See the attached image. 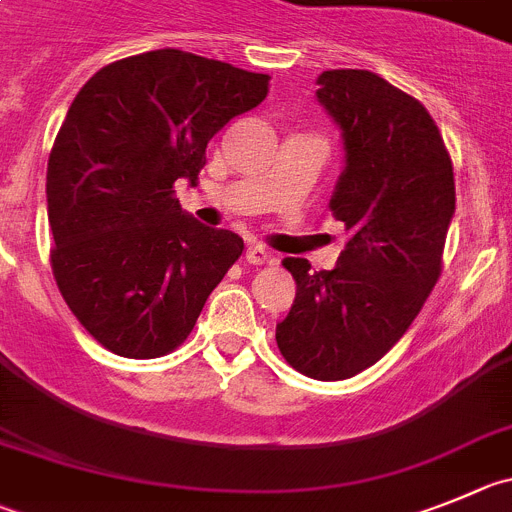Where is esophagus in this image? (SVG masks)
Here are the masks:
<instances>
[{"label": "esophagus", "mask_w": 512, "mask_h": 512, "mask_svg": "<svg viewBox=\"0 0 512 512\" xmlns=\"http://www.w3.org/2000/svg\"><path fill=\"white\" fill-rule=\"evenodd\" d=\"M245 257H247V262H250V265H265V262L270 260V252H267L262 245H257V242H252V245L247 247Z\"/></svg>", "instance_id": "34e87169"}]
</instances>
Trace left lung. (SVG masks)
Returning a JSON list of instances; mask_svg holds the SVG:
<instances>
[{
    "instance_id": "obj_1",
    "label": "left lung",
    "mask_w": 512,
    "mask_h": 512,
    "mask_svg": "<svg viewBox=\"0 0 512 512\" xmlns=\"http://www.w3.org/2000/svg\"><path fill=\"white\" fill-rule=\"evenodd\" d=\"M318 85L346 143L331 209L348 242L333 270L285 257L298 293L275 341L303 376L341 381L391 351L437 285L455 171L417 98L369 70H326Z\"/></svg>"
}]
</instances>
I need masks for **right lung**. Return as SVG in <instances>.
<instances>
[{
    "instance_id": "1",
    "label": "right lung",
    "mask_w": 512,
    "mask_h": 512,
    "mask_svg": "<svg viewBox=\"0 0 512 512\" xmlns=\"http://www.w3.org/2000/svg\"><path fill=\"white\" fill-rule=\"evenodd\" d=\"M270 75L181 50L100 68L80 88L47 161L52 275L80 326L126 358L186 341L245 242L181 212L207 143L267 95Z\"/></svg>"
}]
</instances>
